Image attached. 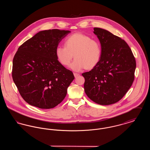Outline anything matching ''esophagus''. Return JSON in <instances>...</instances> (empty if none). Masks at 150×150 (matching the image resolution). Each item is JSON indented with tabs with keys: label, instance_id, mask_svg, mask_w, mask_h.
<instances>
[{
	"label": "esophagus",
	"instance_id": "esophagus-1",
	"mask_svg": "<svg viewBox=\"0 0 150 150\" xmlns=\"http://www.w3.org/2000/svg\"><path fill=\"white\" fill-rule=\"evenodd\" d=\"M74 75L75 78H77L78 76H79L80 75L79 74H77V73H74Z\"/></svg>",
	"mask_w": 150,
	"mask_h": 150
}]
</instances>
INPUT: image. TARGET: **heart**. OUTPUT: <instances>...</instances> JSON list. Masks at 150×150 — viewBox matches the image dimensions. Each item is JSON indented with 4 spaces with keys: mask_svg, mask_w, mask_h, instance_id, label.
I'll list each match as a JSON object with an SVG mask.
<instances>
[{
    "mask_svg": "<svg viewBox=\"0 0 150 150\" xmlns=\"http://www.w3.org/2000/svg\"><path fill=\"white\" fill-rule=\"evenodd\" d=\"M102 47L97 39L81 33H75L64 40V46L58 45L56 56L61 64L67 66L74 57L75 58L70 64L75 71L83 69L91 70L97 66L102 57Z\"/></svg>",
    "mask_w": 150,
    "mask_h": 150,
    "instance_id": "obj_1",
    "label": "heart"
}]
</instances>
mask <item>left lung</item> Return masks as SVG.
<instances>
[{"label": "left lung", "mask_w": 150, "mask_h": 150, "mask_svg": "<svg viewBox=\"0 0 150 150\" xmlns=\"http://www.w3.org/2000/svg\"><path fill=\"white\" fill-rule=\"evenodd\" d=\"M102 47L99 64L82 74L87 96L100 105L119 101L128 91L134 80L135 58L128 44L105 29L94 28Z\"/></svg>", "instance_id": "8db88e82"}]
</instances>
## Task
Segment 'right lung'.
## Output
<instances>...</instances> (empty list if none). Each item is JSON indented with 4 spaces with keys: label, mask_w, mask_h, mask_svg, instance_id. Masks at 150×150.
Masks as SVG:
<instances>
[{
    "label": "right lung",
    "mask_w": 150,
    "mask_h": 150,
    "mask_svg": "<svg viewBox=\"0 0 150 150\" xmlns=\"http://www.w3.org/2000/svg\"><path fill=\"white\" fill-rule=\"evenodd\" d=\"M68 30H44L23 43L13 59L12 75L23 99L30 105L49 109L64 98L75 77L61 64L56 49Z\"/></svg>",
    "instance_id": "1"
}]
</instances>
